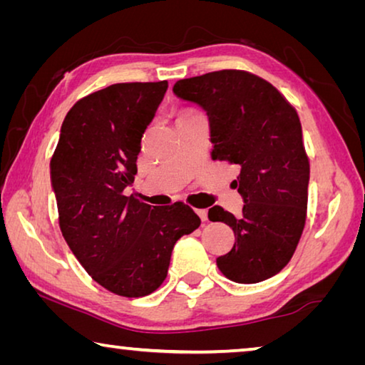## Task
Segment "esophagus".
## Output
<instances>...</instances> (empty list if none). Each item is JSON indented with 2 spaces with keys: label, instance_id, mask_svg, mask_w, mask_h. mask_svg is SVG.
I'll use <instances>...</instances> for the list:
<instances>
[{
  "label": "esophagus",
  "instance_id": "1",
  "mask_svg": "<svg viewBox=\"0 0 365 365\" xmlns=\"http://www.w3.org/2000/svg\"><path fill=\"white\" fill-rule=\"evenodd\" d=\"M196 214L200 215L201 220H207V209H196Z\"/></svg>",
  "mask_w": 365,
  "mask_h": 365
}]
</instances>
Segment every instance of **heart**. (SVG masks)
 <instances>
[{
    "label": "heart",
    "instance_id": "1",
    "mask_svg": "<svg viewBox=\"0 0 365 365\" xmlns=\"http://www.w3.org/2000/svg\"><path fill=\"white\" fill-rule=\"evenodd\" d=\"M193 114H196L195 110H191V109H185V110H182L180 114H178V117H177V120H182V119H187V117H190V115H193Z\"/></svg>",
    "mask_w": 365,
    "mask_h": 365
}]
</instances>
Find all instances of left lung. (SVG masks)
<instances>
[{"label":"left lung","instance_id":"obj_1","mask_svg":"<svg viewBox=\"0 0 365 365\" xmlns=\"http://www.w3.org/2000/svg\"><path fill=\"white\" fill-rule=\"evenodd\" d=\"M174 93L207 113L211 158L240 168L242 215L220 206L207 214L235 233L233 248L215 259L219 270L237 283L270 279L292 261L307 217L309 158L298 113L267 80L238 69L178 80Z\"/></svg>","mask_w":365,"mask_h":365}]
</instances>
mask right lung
Returning <instances> with one entry per match:
<instances>
[{
  "instance_id": "obj_1",
  "label": "right lung",
  "mask_w": 365,
  "mask_h": 365,
  "mask_svg": "<svg viewBox=\"0 0 365 365\" xmlns=\"http://www.w3.org/2000/svg\"><path fill=\"white\" fill-rule=\"evenodd\" d=\"M165 90L168 80H160L114 83L86 95L67 113L51 158L64 240L91 279L125 298L156 292L177 240L201 224L182 201L151 207L123 195Z\"/></svg>"
}]
</instances>
